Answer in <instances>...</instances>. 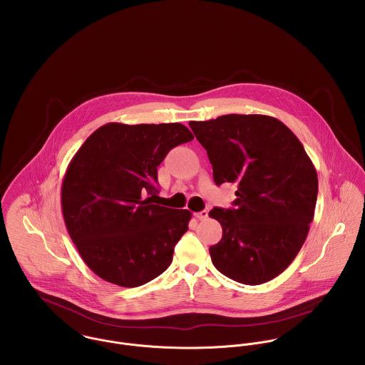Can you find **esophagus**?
<instances>
[{
	"label": "esophagus",
	"instance_id": "1",
	"mask_svg": "<svg viewBox=\"0 0 365 365\" xmlns=\"http://www.w3.org/2000/svg\"><path fill=\"white\" fill-rule=\"evenodd\" d=\"M195 217H197L198 220H204V219H207V217H208V210H207V209H204V210H201V212H197V213H195Z\"/></svg>",
	"mask_w": 365,
	"mask_h": 365
}]
</instances>
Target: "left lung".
<instances>
[{"instance_id":"8db88e82","label":"left lung","mask_w":365,"mask_h":365,"mask_svg":"<svg viewBox=\"0 0 365 365\" xmlns=\"http://www.w3.org/2000/svg\"><path fill=\"white\" fill-rule=\"evenodd\" d=\"M190 126L208 153L216 185L236 182L235 208L209 212L222 239L217 271L246 285L279 275L299 253L317 198V174L299 139L267 115H223Z\"/></svg>"}]
</instances>
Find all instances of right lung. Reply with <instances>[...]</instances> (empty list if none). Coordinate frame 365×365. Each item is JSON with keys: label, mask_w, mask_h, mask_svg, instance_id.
<instances>
[{"label": "right lung", "mask_w": 365, "mask_h": 365, "mask_svg": "<svg viewBox=\"0 0 365 365\" xmlns=\"http://www.w3.org/2000/svg\"><path fill=\"white\" fill-rule=\"evenodd\" d=\"M194 139L181 123L98 128L71 158L61 184L67 232L81 259L105 281L135 288L173 261L191 212L152 204L157 167Z\"/></svg>", "instance_id": "right-lung-1"}]
</instances>
